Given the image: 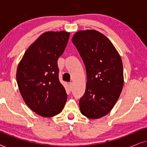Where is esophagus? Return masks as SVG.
Segmentation results:
<instances>
[{
    "instance_id": "esophagus-1",
    "label": "esophagus",
    "mask_w": 147,
    "mask_h": 147,
    "mask_svg": "<svg viewBox=\"0 0 147 147\" xmlns=\"http://www.w3.org/2000/svg\"><path fill=\"white\" fill-rule=\"evenodd\" d=\"M68 85H69V87L70 89H71L72 87H73V84H72L71 82H70V83H69V84H68Z\"/></svg>"
}]
</instances>
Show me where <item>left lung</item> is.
<instances>
[{"mask_svg": "<svg viewBox=\"0 0 147 147\" xmlns=\"http://www.w3.org/2000/svg\"><path fill=\"white\" fill-rule=\"evenodd\" d=\"M71 40L87 74L86 92L80 100V111L88 118H102L111 111L123 88L121 57L112 42L96 30L78 31Z\"/></svg>", "mask_w": 147, "mask_h": 147, "instance_id": "1", "label": "left lung"}]
</instances>
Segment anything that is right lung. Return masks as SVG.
<instances>
[{
	"mask_svg": "<svg viewBox=\"0 0 147 147\" xmlns=\"http://www.w3.org/2000/svg\"><path fill=\"white\" fill-rule=\"evenodd\" d=\"M69 33L47 31L25 51L18 65L17 82L25 104L43 117L62 111L67 94L59 80L57 59L67 45Z\"/></svg>",
	"mask_w": 147,
	"mask_h": 147,
	"instance_id": "1",
	"label": "right lung"
}]
</instances>
